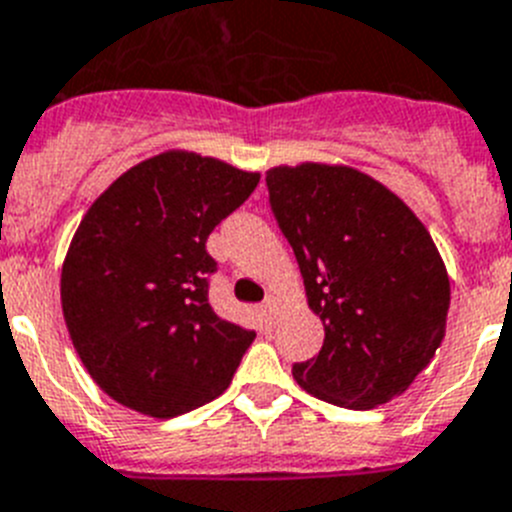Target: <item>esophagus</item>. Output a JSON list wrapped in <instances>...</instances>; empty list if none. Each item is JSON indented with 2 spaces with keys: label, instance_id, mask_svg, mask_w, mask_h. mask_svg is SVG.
<instances>
[{
  "label": "esophagus",
  "instance_id": "esophagus-1",
  "mask_svg": "<svg viewBox=\"0 0 512 512\" xmlns=\"http://www.w3.org/2000/svg\"><path fill=\"white\" fill-rule=\"evenodd\" d=\"M262 311H265V319H268L270 324H275V319H278V311H281V304H278V299H275V296H268V299H265V304H262Z\"/></svg>",
  "mask_w": 512,
  "mask_h": 512
}]
</instances>
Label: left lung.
Masks as SVG:
<instances>
[{"mask_svg":"<svg viewBox=\"0 0 512 512\" xmlns=\"http://www.w3.org/2000/svg\"><path fill=\"white\" fill-rule=\"evenodd\" d=\"M265 182L324 324L322 350L293 363V379L348 410L386 404L410 389L446 332L451 283L428 229L353 167H273Z\"/></svg>","mask_w":512,"mask_h":512,"instance_id":"8db88e82","label":"left lung"}]
</instances>
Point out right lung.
Here are the masks:
<instances>
[{
    "label": "right lung",
    "instance_id": "right-lung-1",
    "mask_svg": "<svg viewBox=\"0 0 512 512\" xmlns=\"http://www.w3.org/2000/svg\"><path fill=\"white\" fill-rule=\"evenodd\" d=\"M257 182L219 159L164 151L84 213L61 268V309L84 368L123 407L175 417L231 384L255 332L208 304L206 239Z\"/></svg>",
    "mask_w": 512,
    "mask_h": 512
}]
</instances>
